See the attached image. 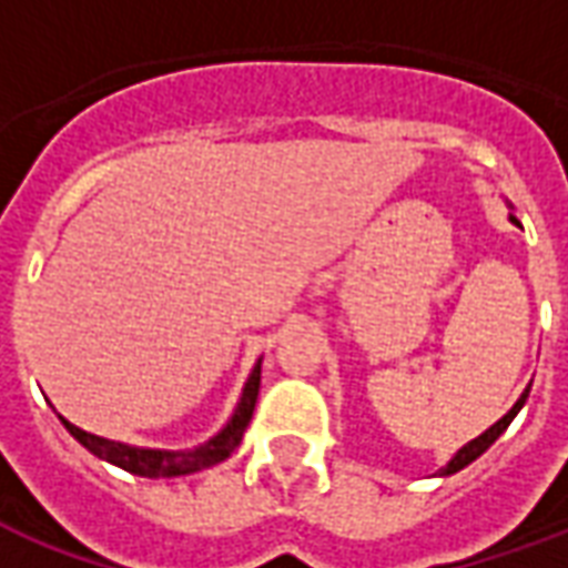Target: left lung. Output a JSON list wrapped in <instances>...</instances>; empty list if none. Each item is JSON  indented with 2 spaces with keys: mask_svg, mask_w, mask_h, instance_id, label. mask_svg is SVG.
<instances>
[{
  "mask_svg": "<svg viewBox=\"0 0 568 568\" xmlns=\"http://www.w3.org/2000/svg\"><path fill=\"white\" fill-rule=\"evenodd\" d=\"M508 219H511V222H517L514 215H508ZM529 386H532V383H529ZM529 386H526L524 395H520V398L514 402L511 410H508V414H505V417H501L499 423H493V426H489L487 432H484V435H477L475 440H468V444H465L463 450H456V456H453L450 463H447V465H444V468H440L438 475H456L459 468H465V465H468V463H475L477 456H480V453L487 450L489 444H493V440L499 438V435H501V432H505V428L511 426V419L517 417V410H520V407H524L526 398H529Z\"/></svg>",
  "mask_w": 568,
  "mask_h": 568,
  "instance_id": "left-lung-1",
  "label": "left lung"
}]
</instances>
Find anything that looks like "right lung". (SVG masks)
I'll use <instances>...</instances> for the list:
<instances>
[{
	"mask_svg": "<svg viewBox=\"0 0 568 568\" xmlns=\"http://www.w3.org/2000/svg\"><path fill=\"white\" fill-rule=\"evenodd\" d=\"M258 386H261V362L248 374L246 386H243V395H240V405H236L234 417L227 419V426L210 438L206 444H200L194 450H151V447H130V444H121V440L100 438V435H91L84 428L72 426L69 419L60 417V423L67 426V432L72 438L79 440L81 447H88L93 456H100L105 463L124 468L130 475L140 477H182L191 475V471H200V468H210V465L224 463L231 453L240 447L243 440V432H246L248 419H252V410H255V402H258Z\"/></svg>",
	"mask_w": 568,
	"mask_h": 568,
	"instance_id": "right-lung-1",
	"label": "right lung"
}]
</instances>
